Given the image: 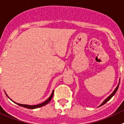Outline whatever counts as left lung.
<instances>
[{"mask_svg": "<svg viewBox=\"0 0 124 124\" xmlns=\"http://www.w3.org/2000/svg\"><path fill=\"white\" fill-rule=\"evenodd\" d=\"M119 83H120V80H119ZM119 84H118V85H117V87L116 88V89H115V90H114V92H113L112 93H111V94L109 96H108V97H107V99H105V101H104V102H102V104H101V105H100V106H101V105H104V104H105V103H106V102H108V101H109V100L110 99H111V98L113 96H114V95H115V93H116V92H117V90H118V88H119Z\"/></svg>", "mask_w": 124, "mask_h": 124, "instance_id": "obj_1", "label": "left lung"}]
</instances>
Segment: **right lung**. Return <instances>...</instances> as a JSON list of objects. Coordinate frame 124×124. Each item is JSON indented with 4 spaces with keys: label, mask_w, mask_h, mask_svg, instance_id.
I'll return each instance as SVG.
<instances>
[{
    "label": "right lung",
    "mask_w": 124,
    "mask_h": 124,
    "mask_svg": "<svg viewBox=\"0 0 124 124\" xmlns=\"http://www.w3.org/2000/svg\"><path fill=\"white\" fill-rule=\"evenodd\" d=\"M54 91H52V93L51 95H50V97H49V98L47 100V101H46L45 102H44L43 103H42V104H38V105H24V104H18V103H16V102H14V101L13 102H14V103H16V104H17V105H20V106H21V107H25V108H31V109H34V108H39V107H42V106H44V105H46V104H47L48 103H49V102H50V101H51V99H52V97H53V95H54ZM7 95V94H6ZM8 97V96H7Z\"/></svg>",
    "instance_id": "add662e5"
}]
</instances>
